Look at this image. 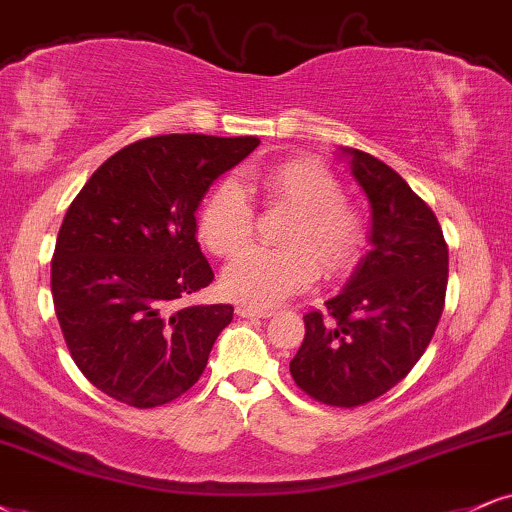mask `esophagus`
Instances as JSON below:
<instances>
[{"label": "esophagus", "instance_id": "obj_1", "mask_svg": "<svg viewBox=\"0 0 512 512\" xmlns=\"http://www.w3.org/2000/svg\"><path fill=\"white\" fill-rule=\"evenodd\" d=\"M237 315L239 318H270L273 311H266V308H254V306H237Z\"/></svg>", "mask_w": 512, "mask_h": 512}]
</instances>
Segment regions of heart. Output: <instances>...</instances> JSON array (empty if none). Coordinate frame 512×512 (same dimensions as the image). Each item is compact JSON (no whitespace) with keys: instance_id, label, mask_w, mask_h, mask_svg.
Wrapping results in <instances>:
<instances>
[{"instance_id":"heart-1","label":"heart","mask_w":512,"mask_h":512,"mask_svg":"<svg viewBox=\"0 0 512 512\" xmlns=\"http://www.w3.org/2000/svg\"><path fill=\"white\" fill-rule=\"evenodd\" d=\"M242 185L258 189L292 211L280 235L282 249H249L223 273L230 299L254 308L282 304L315 280L344 275L356 266L363 223L342 201L337 178L311 159H287L266 170H249ZM237 180H225L208 194L199 213V237L213 254L232 256L254 232V206Z\"/></svg>"}]
</instances>
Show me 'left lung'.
<instances>
[{
  "instance_id": "8db88e82",
  "label": "left lung",
  "mask_w": 512,
  "mask_h": 512,
  "mask_svg": "<svg viewBox=\"0 0 512 512\" xmlns=\"http://www.w3.org/2000/svg\"><path fill=\"white\" fill-rule=\"evenodd\" d=\"M370 204V251L327 313L304 315L289 363L294 382L327 406L353 408L399 384L420 361L444 311L449 246L432 208L396 170L339 147Z\"/></svg>"
}]
</instances>
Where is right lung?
Instances as JSON below:
<instances>
[{"mask_svg":"<svg viewBox=\"0 0 512 512\" xmlns=\"http://www.w3.org/2000/svg\"><path fill=\"white\" fill-rule=\"evenodd\" d=\"M258 137L161 135L116 151L68 206L52 258V296L75 365L94 387L154 408L194 387L230 304L175 301L211 285L197 208Z\"/></svg>","mask_w":512,"mask_h":512,"instance_id":"1","label":"right lung"}]
</instances>
